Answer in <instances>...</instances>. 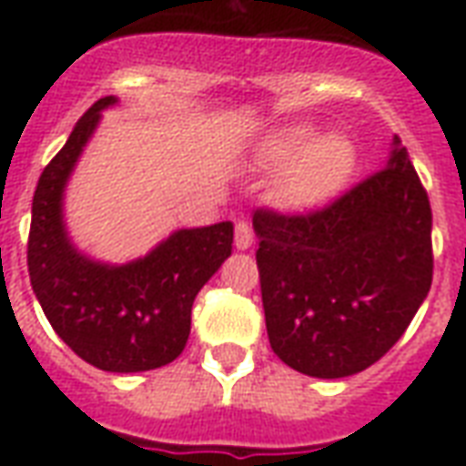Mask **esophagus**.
Listing matches in <instances>:
<instances>
[{"mask_svg": "<svg viewBox=\"0 0 466 466\" xmlns=\"http://www.w3.org/2000/svg\"><path fill=\"white\" fill-rule=\"evenodd\" d=\"M254 242V232H252V224L249 222H237L234 227V244H237V249H249Z\"/></svg>", "mask_w": 466, "mask_h": 466, "instance_id": "esophagus-1", "label": "esophagus"}]
</instances>
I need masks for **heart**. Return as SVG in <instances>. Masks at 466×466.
<instances>
[{
  "label": "heart",
  "mask_w": 466,
  "mask_h": 466,
  "mask_svg": "<svg viewBox=\"0 0 466 466\" xmlns=\"http://www.w3.org/2000/svg\"><path fill=\"white\" fill-rule=\"evenodd\" d=\"M312 132L304 127H292L274 134L264 157L267 162L282 164L293 159L297 153L300 157L289 164L282 179L284 202L309 209L317 204L327 202L344 179L350 177L351 164H354V152L351 144L342 137H322L319 142L309 144Z\"/></svg>",
  "instance_id": "heart-1"
}]
</instances>
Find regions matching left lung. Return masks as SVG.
<instances>
[{
    "instance_id": "obj_1",
    "label": "left lung",
    "mask_w": 466,
    "mask_h": 466,
    "mask_svg": "<svg viewBox=\"0 0 466 466\" xmlns=\"http://www.w3.org/2000/svg\"><path fill=\"white\" fill-rule=\"evenodd\" d=\"M274 354L339 380L400 342L431 287V207L394 137L387 167L309 212H254Z\"/></svg>"
}]
</instances>
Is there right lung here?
<instances>
[{"instance_id":"right-lung-1","label":"right lung","mask_w":466,"mask_h":466,"mask_svg":"<svg viewBox=\"0 0 466 466\" xmlns=\"http://www.w3.org/2000/svg\"><path fill=\"white\" fill-rule=\"evenodd\" d=\"M86 109L36 184L26 264L46 319L69 350L105 371H147L174 361L189 339L192 304L232 254V222L179 229L152 254L124 267L86 259L69 244L62 192L99 112Z\"/></svg>"}]
</instances>
